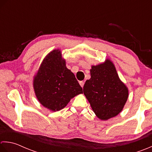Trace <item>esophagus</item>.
Returning a JSON list of instances; mask_svg holds the SVG:
<instances>
[{
  "label": "esophagus",
  "mask_w": 152,
  "mask_h": 152,
  "mask_svg": "<svg viewBox=\"0 0 152 152\" xmlns=\"http://www.w3.org/2000/svg\"><path fill=\"white\" fill-rule=\"evenodd\" d=\"M79 84L81 86V87H83V86H84V84H85V82L84 81H79Z\"/></svg>",
  "instance_id": "obj_1"
}]
</instances>
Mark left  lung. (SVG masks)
Listing matches in <instances>:
<instances>
[{
    "label": "left lung",
    "instance_id": "1",
    "mask_svg": "<svg viewBox=\"0 0 152 152\" xmlns=\"http://www.w3.org/2000/svg\"><path fill=\"white\" fill-rule=\"evenodd\" d=\"M91 79L85 82L83 92L99 119L107 120L121 111L128 98V89L121 81L115 67L109 60L92 66Z\"/></svg>",
    "mask_w": 152,
    "mask_h": 152
}]
</instances>
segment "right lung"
Returning a JSON list of instances; mask_svg holds the SVG:
<instances>
[{"label":"right lung","instance_id":"obj_1","mask_svg":"<svg viewBox=\"0 0 152 152\" xmlns=\"http://www.w3.org/2000/svg\"><path fill=\"white\" fill-rule=\"evenodd\" d=\"M33 86L40 103L54 111L63 109L71 98L83 93L82 87L66 67V61L58 50L51 52L44 59Z\"/></svg>","mask_w":152,"mask_h":152}]
</instances>
